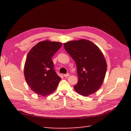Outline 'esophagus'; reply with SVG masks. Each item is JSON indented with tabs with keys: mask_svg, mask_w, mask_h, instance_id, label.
<instances>
[{
	"mask_svg": "<svg viewBox=\"0 0 131 131\" xmlns=\"http://www.w3.org/2000/svg\"><path fill=\"white\" fill-rule=\"evenodd\" d=\"M63 76H64V77L67 78V77H68L69 76V74L67 73V74H64V75H63Z\"/></svg>",
	"mask_w": 131,
	"mask_h": 131,
	"instance_id": "1",
	"label": "esophagus"
}]
</instances>
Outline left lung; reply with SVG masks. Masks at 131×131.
I'll list each match as a JSON object with an SVG mask.
<instances>
[{
    "label": "left lung",
    "mask_w": 131,
    "mask_h": 131,
    "mask_svg": "<svg viewBox=\"0 0 131 131\" xmlns=\"http://www.w3.org/2000/svg\"><path fill=\"white\" fill-rule=\"evenodd\" d=\"M63 45L77 65L78 82L75 90L83 96L95 93L102 85L107 69L102 52L86 39L68 41Z\"/></svg>",
    "instance_id": "obj_1"
}]
</instances>
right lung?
Wrapping results in <instances>:
<instances>
[{
	"mask_svg": "<svg viewBox=\"0 0 131 131\" xmlns=\"http://www.w3.org/2000/svg\"><path fill=\"white\" fill-rule=\"evenodd\" d=\"M61 46L60 42L42 41L27 54L24 75L31 90L36 93L45 96L57 88L61 78L54 71L52 57Z\"/></svg>",
	"mask_w": 131,
	"mask_h": 131,
	"instance_id": "add662e5",
	"label": "right lung"
}]
</instances>
